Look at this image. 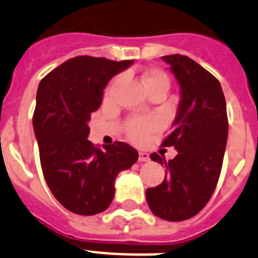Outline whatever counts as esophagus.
Wrapping results in <instances>:
<instances>
[{
  "label": "esophagus",
  "mask_w": 258,
  "mask_h": 258,
  "mask_svg": "<svg viewBox=\"0 0 258 258\" xmlns=\"http://www.w3.org/2000/svg\"><path fill=\"white\" fill-rule=\"evenodd\" d=\"M149 160H151V158H149V154L145 153V152H139V161H140V162H148Z\"/></svg>",
  "instance_id": "1"
}]
</instances>
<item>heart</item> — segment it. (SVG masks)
Masks as SVG:
<instances>
[{
	"instance_id": "heart-1",
	"label": "heart",
	"mask_w": 258,
	"mask_h": 258,
	"mask_svg": "<svg viewBox=\"0 0 258 258\" xmlns=\"http://www.w3.org/2000/svg\"><path fill=\"white\" fill-rule=\"evenodd\" d=\"M143 84H144L147 92H151L153 89H162L167 92L170 87L169 76L163 71L158 69H151L147 70L142 76ZM116 80H114L113 84H115ZM111 87L106 91V97L110 96ZM160 128V120L154 118V116H147V118H131L126 124L127 136L131 142L134 143H142L144 142L147 136L152 132L157 131Z\"/></svg>"
}]
</instances>
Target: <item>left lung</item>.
I'll return each instance as SVG.
<instances>
[{
  "instance_id": "left-lung-1",
  "label": "left lung",
  "mask_w": 258,
  "mask_h": 258,
  "mask_svg": "<svg viewBox=\"0 0 258 258\" xmlns=\"http://www.w3.org/2000/svg\"><path fill=\"white\" fill-rule=\"evenodd\" d=\"M180 86V101L174 131L162 147L178 151L172 160L152 153L165 165L160 185L147 189L148 205L154 216L178 222L200 212L218 183L227 143V110L218 79L187 55H163Z\"/></svg>"
}]
</instances>
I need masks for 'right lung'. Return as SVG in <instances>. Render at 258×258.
<instances>
[{
    "instance_id": "right-lung-1",
    "label": "right lung",
    "mask_w": 258,
    "mask_h": 258,
    "mask_svg": "<svg viewBox=\"0 0 258 258\" xmlns=\"http://www.w3.org/2000/svg\"><path fill=\"white\" fill-rule=\"evenodd\" d=\"M131 64L80 55L50 71L37 88L32 122L42 174L55 199L75 214L107 209L116 175L138 161V151L126 143L100 149L88 140L91 114L107 82Z\"/></svg>"
}]
</instances>
